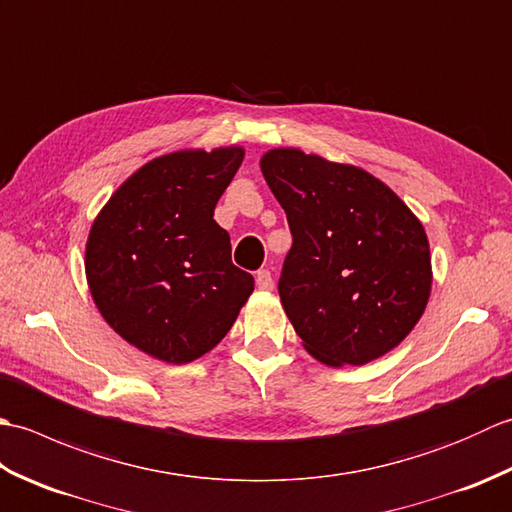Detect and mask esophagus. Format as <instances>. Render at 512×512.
<instances>
[{"label":"esophagus","instance_id":"obj_1","mask_svg":"<svg viewBox=\"0 0 512 512\" xmlns=\"http://www.w3.org/2000/svg\"><path fill=\"white\" fill-rule=\"evenodd\" d=\"M255 281H257V288L259 290H273V275H270V270H257L255 275Z\"/></svg>","mask_w":512,"mask_h":512}]
</instances>
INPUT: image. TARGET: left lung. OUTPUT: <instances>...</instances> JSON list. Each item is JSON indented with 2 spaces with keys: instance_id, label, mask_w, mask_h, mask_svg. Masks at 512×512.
I'll return each instance as SVG.
<instances>
[{
  "instance_id": "obj_1",
  "label": "left lung",
  "mask_w": 512,
  "mask_h": 512,
  "mask_svg": "<svg viewBox=\"0 0 512 512\" xmlns=\"http://www.w3.org/2000/svg\"><path fill=\"white\" fill-rule=\"evenodd\" d=\"M262 173L292 233L279 297L303 347L332 367L394 350L431 292L418 217L372 173L299 149L268 151Z\"/></svg>"
}]
</instances>
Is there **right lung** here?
Returning a JSON list of instances; mask_svg holds the SVG:
<instances>
[{
  "instance_id": "right-lung-1",
  "label": "right lung",
  "mask_w": 512,
  "mask_h": 512,
  "mask_svg": "<svg viewBox=\"0 0 512 512\" xmlns=\"http://www.w3.org/2000/svg\"><path fill=\"white\" fill-rule=\"evenodd\" d=\"M242 160V147L151 160L92 224L85 275L96 308L127 343L165 363L213 350L253 292L213 220Z\"/></svg>"
}]
</instances>
